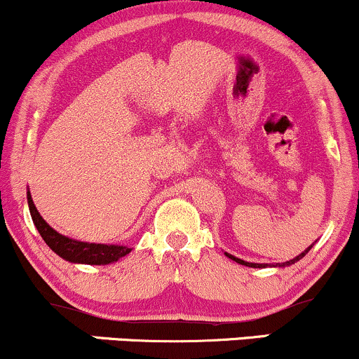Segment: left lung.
Here are the masks:
<instances>
[{
    "label": "left lung",
    "instance_id": "obj_1",
    "mask_svg": "<svg viewBox=\"0 0 359 359\" xmlns=\"http://www.w3.org/2000/svg\"><path fill=\"white\" fill-rule=\"evenodd\" d=\"M311 250V248H307L306 251H304V253H300L297 258H294V259H290V262H287V263H283V265H280V266H285V265H292V263H295V262H299L300 258L302 257H306V253L307 251ZM226 257H229L231 259H234V262H238L240 263V265H246V266H253V269H262V266H265V265H259V263H248V262H243V259H240V258H236V257H233V255H228L226 253Z\"/></svg>",
    "mask_w": 359,
    "mask_h": 359
}]
</instances>
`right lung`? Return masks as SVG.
<instances>
[{"label": "right lung", "mask_w": 359, "mask_h": 359, "mask_svg": "<svg viewBox=\"0 0 359 359\" xmlns=\"http://www.w3.org/2000/svg\"><path fill=\"white\" fill-rule=\"evenodd\" d=\"M27 197L32 219H34L40 236H42L43 241L50 246L52 251H55L59 257L67 259V262L88 263V265H106V263L116 262V259L125 257V255L131 251L130 248H126V246L96 245V243L76 241L71 240V238L62 236V234L57 233L55 229H52L50 226L43 221V217L40 216L39 211H36L30 192L27 194Z\"/></svg>", "instance_id": "1"}]
</instances>
